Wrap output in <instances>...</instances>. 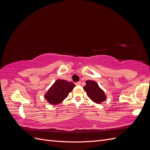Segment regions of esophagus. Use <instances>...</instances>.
Returning <instances> with one entry per match:
<instances>
[{
	"label": "esophagus",
	"mask_w": 150,
	"mask_h": 150,
	"mask_svg": "<svg viewBox=\"0 0 150 150\" xmlns=\"http://www.w3.org/2000/svg\"><path fill=\"white\" fill-rule=\"evenodd\" d=\"M81 81H79V82H77V83H75V84L76 85V86H79V85H80L81 84Z\"/></svg>",
	"instance_id": "1"
}]
</instances>
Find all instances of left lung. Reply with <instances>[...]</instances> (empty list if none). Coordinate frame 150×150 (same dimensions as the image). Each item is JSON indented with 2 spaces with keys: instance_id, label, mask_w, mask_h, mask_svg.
Returning a JSON list of instances; mask_svg holds the SVG:
<instances>
[{
  "instance_id": "obj_1",
  "label": "left lung",
  "mask_w": 150,
  "mask_h": 150,
  "mask_svg": "<svg viewBox=\"0 0 150 150\" xmlns=\"http://www.w3.org/2000/svg\"><path fill=\"white\" fill-rule=\"evenodd\" d=\"M84 89L87 93L88 96L92 101L98 104L103 102L106 99L103 91L99 87L97 83L94 81H86Z\"/></svg>"
}]
</instances>
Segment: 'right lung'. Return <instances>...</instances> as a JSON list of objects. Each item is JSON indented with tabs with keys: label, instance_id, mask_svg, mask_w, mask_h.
Masks as SVG:
<instances>
[{
	"label": "right lung",
	"instance_id": "add662e5",
	"mask_svg": "<svg viewBox=\"0 0 150 150\" xmlns=\"http://www.w3.org/2000/svg\"><path fill=\"white\" fill-rule=\"evenodd\" d=\"M74 87V83L65 80L59 79L48 90L44 97L50 104L56 105L66 98Z\"/></svg>",
	"mask_w": 150,
	"mask_h": 150
}]
</instances>
